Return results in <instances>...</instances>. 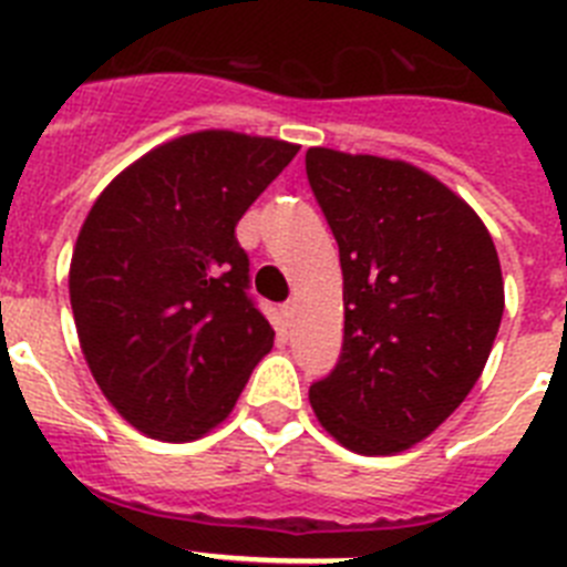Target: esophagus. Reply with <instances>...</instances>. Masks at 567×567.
Wrapping results in <instances>:
<instances>
[{"mask_svg": "<svg viewBox=\"0 0 567 567\" xmlns=\"http://www.w3.org/2000/svg\"><path fill=\"white\" fill-rule=\"evenodd\" d=\"M295 309H298V303H295V298H289L287 303L280 307V315H284V318H287V320H292L295 318Z\"/></svg>", "mask_w": 567, "mask_h": 567, "instance_id": "34e87169", "label": "esophagus"}]
</instances>
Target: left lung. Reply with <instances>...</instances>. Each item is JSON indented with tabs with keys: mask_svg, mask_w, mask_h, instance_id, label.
I'll return each mask as SVG.
<instances>
[{
	"mask_svg": "<svg viewBox=\"0 0 567 567\" xmlns=\"http://www.w3.org/2000/svg\"><path fill=\"white\" fill-rule=\"evenodd\" d=\"M307 178L343 269V349L312 383L320 425L358 454L412 449L468 398L505 309L488 229L434 175L312 147Z\"/></svg>",
	"mask_w": 567,
	"mask_h": 567,
	"instance_id": "obj_1",
	"label": "left lung"
}]
</instances>
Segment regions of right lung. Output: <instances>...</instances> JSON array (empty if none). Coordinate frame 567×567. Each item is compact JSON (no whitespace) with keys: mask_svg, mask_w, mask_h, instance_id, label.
Segmentation results:
<instances>
[{"mask_svg":"<svg viewBox=\"0 0 567 567\" xmlns=\"http://www.w3.org/2000/svg\"><path fill=\"white\" fill-rule=\"evenodd\" d=\"M295 153L233 130L182 135L115 175L84 218L70 260L79 343L138 432L198 440L272 349L235 224Z\"/></svg>","mask_w":567,"mask_h":567,"instance_id":"1","label":"right lung"}]
</instances>
